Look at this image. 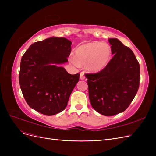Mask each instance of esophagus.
I'll use <instances>...</instances> for the list:
<instances>
[{
  "instance_id": "esophagus-1",
  "label": "esophagus",
  "mask_w": 156,
  "mask_h": 156,
  "mask_svg": "<svg viewBox=\"0 0 156 156\" xmlns=\"http://www.w3.org/2000/svg\"><path fill=\"white\" fill-rule=\"evenodd\" d=\"M80 79H81V80H84V79H85V76H84V73H80Z\"/></svg>"
}]
</instances>
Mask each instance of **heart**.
Returning a JSON list of instances; mask_svg holds the SVG:
<instances>
[{
    "mask_svg": "<svg viewBox=\"0 0 156 156\" xmlns=\"http://www.w3.org/2000/svg\"><path fill=\"white\" fill-rule=\"evenodd\" d=\"M111 49L107 43L90 42L79 46L76 50V57H70V62L79 66L86 65L88 71L99 72L104 69L110 61Z\"/></svg>",
    "mask_w": 156,
    "mask_h": 156,
    "instance_id": "heart-1",
    "label": "heart"
}]
</instances>
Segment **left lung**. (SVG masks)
Segmentation results:
<instances>
[{
  "instance_id": "left-lung-1",
  "label": "left lung",
  "mask_w": 156,
  "mask_h": 156,
  "mask_svg": "<svg viewBox=\"0 0 156 156\" xmlns=\"http://www.w3.org/2000/svg\"><path fill=\"white\" fill-rule=\"evenodd\" d=\"M113 57L103 70L88 73L92 107L104 116L124 112L139 87L140 65L133 52L116 38L108 39Z\"/></svg>"
}]
</instances>
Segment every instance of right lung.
<instances>
[{"label":"right lung","instance_id":"1","mask_svg":"<svg viewBox=\"0 0 156 156\" xmlns=\"http://www.w3.org/2000/svg\"><path fill=\"white\" fill-rule=\"evenodd\" d=\"M72 42L52 37L32 44L23 55L19 75L27 104L41 114L52 116L62 111L79 80L58 65L68 62Z\"/></svg>","mask_w":156,"mask_h":156}]
</instances>
